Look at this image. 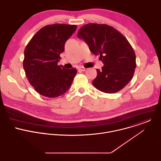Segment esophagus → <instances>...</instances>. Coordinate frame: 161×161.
Instances as JSON below:
<instances>
[{
    "mask_svg": "<svg viewBox=\"0 0 161 161\" xmlns=\"http://www.w3.org/2000/svg\"><path fill=\"white\" fill-rule=\"evenodd\" d=\"M78 69H79L80 71H86L87 68H85V67H83V66H81V67H80L78 68Z\"/></svg>",
    "mask_w": 161,
    "mask_h": 161,
    "instance_id": "esophagus-1",
    "label": "esophagus"
}]
</instances>
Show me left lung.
Masks as SVG:
<instances>
[{
  "instance_id": "8db88e82",
  "label": "left lung",
  "mask_w": 161,
  "mask_h": 161,
  "mask_svg": "<svg viewBox=\"0 0 161 161\" xmlns=\"http://www.w3.org/2000/svg\"><path fill=\"white\" fill-rule=\"evenodd\" d=\"M78 37L88 45L90 52L100 55L104 64L97 69L92 85L104 93H116L131 80L136 67L130 44L120 32L106 24H88L81 27Z\"/></svg>"
}]
</instances>
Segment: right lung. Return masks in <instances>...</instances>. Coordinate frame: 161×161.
<instances>
[{
	"label": "right lung",
	"instance_id": "right-lung-1",
	"mask_svg": "<svg viewBox=\"0 0 161 161\" xmlns=\"http://www.w3.org/2000/svg\"><path fill=\"white\" fill-rule=\"evenodd\" d=\"M76 25L56 24L41 28L31 39L23 62L30 84L41 96L55 98L65 93L77 73L57 64L67 40L75 32Z\"/></svg>",
	"mask_w": 161,
	"mask_h": 161
}]
</instances>
